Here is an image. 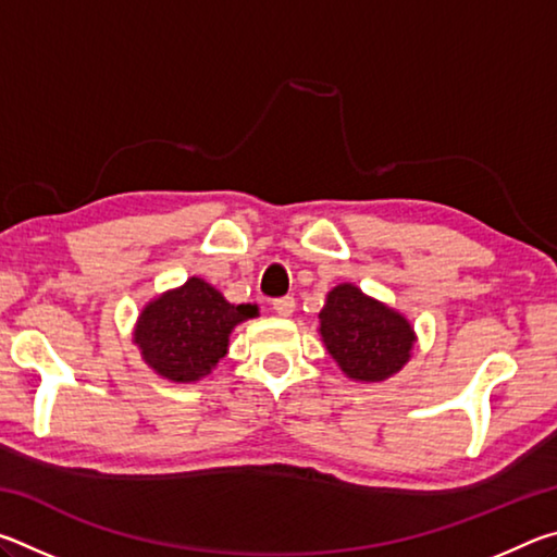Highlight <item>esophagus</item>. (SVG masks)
Wrapping results in <instances>:
<instances>
[{
  "label": "esophagus",
  "instance_id": "1",
  "mask_svg": "<svg viewBox=\"0 0 557 557\" xmlns=\"http://www.w3.org/2000/svg\"><path fill=\"white\" fill-rule=\"evenodd\" d=\"M272 309H275L280 317H289L292 312H295V297L275 299V301H272Z\"/></svg>",
  "mask_w": 557,
  "mask_h": 557
}]
</instances>
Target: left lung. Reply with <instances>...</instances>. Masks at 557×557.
I'll use <instances>...</instances> for the list:
<instances>
[{
  "instance_id": "1",
  "label": "left lung",
  "mask_w": 557,
  "mask_h": 557,
  "mask_svg": "<svg viewBox=\"0 0 557 557\" xmlns=\"http://www.w3.org/2000/svg\"><path fill=\"white\" fill-rule=\"evenodd\" d=\"M319 334L338 369L361 383H381L398 373L414 344L408 319L348 282L326 295Z\"/></svg>"
}]
</instances>
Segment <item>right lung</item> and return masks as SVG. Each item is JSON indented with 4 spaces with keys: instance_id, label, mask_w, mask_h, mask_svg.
<instances>
[{
    "instance_id": "obj_1",
    "label": "right lung",
    "mask_w": 557,
    "mask_h": 557,
    "mask_svg": "<svg viewBox=\"0 0 557 557\" xmlns=\"http://www.w3.org/2000/svg\"><path fill=\"white\" fill-rule=\"evenodd\" d=\"M256 305H231L201 277H188L149 301L135 326V344L145 363L172 383H196L228 354V336Z\"/></svg>"
}]
</instances>
